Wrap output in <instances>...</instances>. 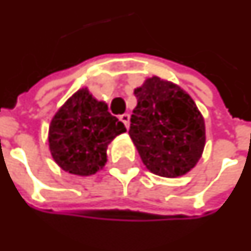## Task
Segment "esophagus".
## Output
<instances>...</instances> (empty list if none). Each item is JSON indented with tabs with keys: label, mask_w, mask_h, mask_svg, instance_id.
I'll list each match as a JSON object with an SVG mask.
<instances>
[{
	"label": "esophagus",
	"mask_w": 251,
	"mask_h": 251,
	"mask_svg": "<svg viewBox=\"0 0 251 251\" xmlns=\"http://www.w3.org/2000/svg\"><path fill=\"white\" fill-rule=\"evenodd\" d=\"M120 120L124 122V125H125L126 129H129V124H130V115L129 114H122L120 117Z\"/></svg>",
	"instance_id": "34e87169"
}]
</instances>
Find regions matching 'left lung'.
I'll return each instance as SVG.
<instances>
[{
  "mask_svg": "<svg viewBox=\"0 0 251 251\" xmlns=\"http://www.w3.org/2000/svg\"><path fill=\"white\" fill-rule=\"evenodd\" d=\"M137 107L130 134L151 173L166 178L186 174L199 162L205 145L204 118L183 89L159 77L134 89Z\"/></svg>",
  "mask_w": 251,
  "mask_h": 251,
  "instance_id": "8db88e82",
  "label": "left lung"
}]
</instances>
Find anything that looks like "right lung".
Returning <instances> with one entry per match:
<instances>
[{"label":"right lung","mask_w":251,"mask_h":251,"mask_svg":"<svg viewBox=\"0 0 251 251\" xmlns=\"http://www.w3.org/2000/svg\"><path fill=\"white\" fill-rule=\"evenodd\" d=\"M87 89L77 91L59 108L49 130V144L59 167L76 175H91L107 162V145L126 131L125 125L107 111Z\"/></svg>","instance_id":"obj_1"}]
</instances>
